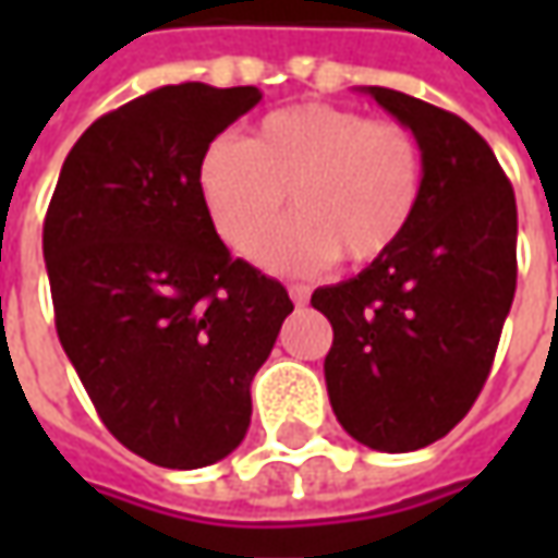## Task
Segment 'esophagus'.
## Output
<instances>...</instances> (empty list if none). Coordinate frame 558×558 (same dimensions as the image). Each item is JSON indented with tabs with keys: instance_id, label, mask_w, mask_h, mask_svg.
Returning a JSON list of instances; mask_svg holds the SVG:
<instances>
[{
	"instance_id": "1",
	"label": "esophagus",
	"mask_w": 558,
	"mask_h": 558,
	"mask_svg": "<svg viewBox=\"0 0 558 558\" xmlns=\"http://www.w3.org/2000/svg\"><path fill=\"white\" fill-rule=\"evenodd\" d=\"M289 294H291V301H294L298 307H304V304L311 301V289H307V286H291Z\"/></svg>"
}]
</instances>
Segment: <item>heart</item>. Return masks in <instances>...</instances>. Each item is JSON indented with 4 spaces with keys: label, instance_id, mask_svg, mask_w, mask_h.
Instances as JSON below:
<instances>
[{
    "label": "heart",
    "instance_id": "1",
    "mask_svg": "<svg viewBox=\"0 0 558 558\" xmlns=\"http://www.w3.org/2000/svg\"><path fill=\"white\" fill-rule=\"evenodd\" d=\"M422 180V148L407 126L323 101L272 111L247 142L220 136L198 161L204 210L245 257L257 254L290 192L295 217L260 251L276 272L385 257L416 217Z\"/></svg>",
    "mask_w": 558,
    "mask_h": 558
}]
</instances>
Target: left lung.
I'll list each match as a JSON object with an SVG mask.
<instances>
[{"instance_id": "left-lung-1", "label": "left lung", "mask_w": 558, "mask_h": 558, "mask_svg": "<svg viewBox=\"0 0 558 558\" xmlns=\"http://www.w3.org/2000/svg\"><path fill=\"white\" fill-rule=\"evenodd\" d=\"M416 136L422 198L403 239L313 291L332 323L326 388L341 428L381 453L444 438L482 395L515 294V195L490 145L422 98L356 86Z\"/></svg>"}]
</instances>
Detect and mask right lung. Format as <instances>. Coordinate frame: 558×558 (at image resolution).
Here are the masks:
<instances>
[{
    "mask_svg": "<svg viewBox=\"0 0 558 558\" xmlns=\"http://www.w3.org/2000/svg\"><path fill=\"white\" fill-rule=\"evenodd\" d=\"M260 98L180 83L120 105L64 158L43 226L61 348L108 432L163 469L242 444L251 381L294 311L198 195L202 151Z\"/></svg>",
    "mask_w": 558,
    "mask_h": 558,
    "instance_id": "1",
    "label": "right lung"
}]
</instances>
